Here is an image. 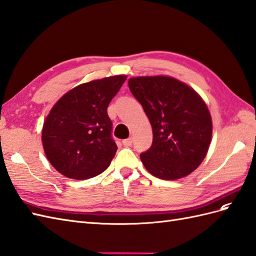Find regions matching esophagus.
Segmentation results:
<instances>
[{"label": "esophagus", "instance_id": "esophagus-1", "mask_svg": "<svg viewBox=\"0 0 256 256\" xmlns=\"http://www.w3.org/2000/svg\"><path fill=\"white\" fill-rule=\"evenodd\" d=\"M122 144L126 147H128V146H130L133 144V138L132 137H130V138H126V140H124L123 142H122Z\"/></svg>", "mask_w": 256, "mask_h": 256}]
</instances>
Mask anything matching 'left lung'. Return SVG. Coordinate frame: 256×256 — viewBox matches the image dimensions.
Here are the masks:
<instances>
[{
  "mask_svg": "<svg viewBox=\"0 0 256 256\" xmlns=\"http://www.w3.org/2000/svg\"><path fill=\"white\" fill-rule=\"evenodd\" d=\"M128 88L152 128V145L140 154L147 171L168 180L194 171L206 158L212 137L211 114L199 94L164 76L130 78Z\"/></svg>",
  "mask_w": 256,
  "mask_h": 256,
  "instance_id": "8db88e82",
  "label": "left lung"
}]
</instances>
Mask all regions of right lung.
Here are the masks:
<instances>
[{"mask_svg": "<svg viewBox=\"0 0 256 256\" xmlns=\"http://www.w3.org/2000/svg\"><path fill=\"white\" fill-rule=\"evenodd\" d=\"M126 80V76H114L83 83L52 108L43 124V148L66 178L88 180L109 166L118 147L107 108Z\"/></svg>", "mask_w": 256, "mask_h": 256, "instance_id": "right-lung-1", "label": "right lung"}]
</instances>
